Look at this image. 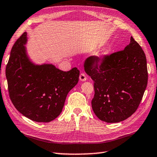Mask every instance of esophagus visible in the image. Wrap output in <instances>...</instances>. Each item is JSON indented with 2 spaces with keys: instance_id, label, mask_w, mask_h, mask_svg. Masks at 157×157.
I'll use <instances>...</instances> for the list:
<instances>
[{
  "instance_id": "34e87169",
  "label": "esophagus",
  "mask_w": 157,
  "mask_h": 157,
  "mask_svg": "<svg viewBox=\"0 0 157 157\" xmlns=\"http://www.w3.org/2000/svg\"><path fill=\"white\" fill-rule=\"evenodd\" d=\"M79 79L81 81H86L87 77H86V75H85V74L83 72H81L80 74V76H79Z\"/></svg>"
}]
</instances>
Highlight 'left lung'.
<instances>
[{
	"instance_id": "left-lung-1",
	"label": "left lung",
	"mask_w": 157,
	"mask_h": 157,
	"mask_svg": "<svg viewBox=\"0 0 157 157\" xmlns=\"http://www.w3.org/2000/svg\"><path fill=\"white\" fill-rule=\"evenodd\" d=\"M86 73L94 81L91 106L100 120L116 123L133 114L147 83L146 57L140 44L131 37L122 51L85 61Z\"/></svg>"
}]
</instances>
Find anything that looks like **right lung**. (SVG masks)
<instances>
[{
	"mask_svg": "<svg viewBox=\"0 0 157 157\" xmlns=\"http://www.w3.org/2000/svg\"><path fill=\"white\" fill-rule=\"evenodd\" d=\"M24 33L14 43L6 66L10 99L25 117L37 122L57 117L69 91L78 83L77 67L64 72L52 64L35 66L29 60Z\"/></svg>",
	"mask_w": 157,
	"mask_h": 157,
	"instance_id": "obj_1",
	"label": "right lung"
}]
</instances>
